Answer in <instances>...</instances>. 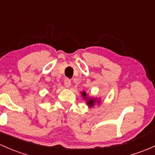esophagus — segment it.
<instances>
[{
  "instance_id": "obj_1",
  "label": "esophagus",
  "mask_w": 155,
  "mask_h": 155,
  "mask_svg": "<svg viewBox=\"0 0 155 155\" xmlns=\"http://www.w3.org/2000/svg\"><path fill=\"white\" fill-rule=\"evenodd\" d=\"M64 84L66 87H70L71 85V81L69 79H65L64 81Z\"/></svg>"
}]
</instances>
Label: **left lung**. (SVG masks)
I'll list each match as a JSON object with an SVG mask.
<instances>
[{"label":"left lung","mask_w":155,"mask_h":155,"mask_svg":"<svg viewBox=\"0 0 155 155\" xmlns=\"http://www.w3.org/2000/svg\"><path fill=\"white\" fill-rule=\"evenodd\" d=\"M81 96H82L83 98L86 100L87 104V106L89 107H91L94 106L95 103L96 102H98V104H99V102H100V99H96V98H90V97H88L87 95L86 94L85 92H83V93H81Z\"/></svg>","instance_id":"obj_1"}]
</instances>
